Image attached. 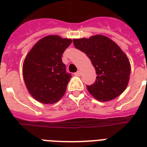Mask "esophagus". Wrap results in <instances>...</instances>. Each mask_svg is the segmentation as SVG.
Listing matches in <instances>:
<instances>
[{"instance_id": "1", "label": "esophagus", "mask_w": 147, "mask_h": 147, "mask_svg": "<svg viewBox=\"0 0 147 147\" xmlns=\"http://www.w3.org/2000/svg\"><path fill=\"white\" fill-rule=\"evenodd\" d=\"M75 75H76V76H80L81 75H82V73H81L80 71H76V73H75Z\"/></svg>"}]
</instances>
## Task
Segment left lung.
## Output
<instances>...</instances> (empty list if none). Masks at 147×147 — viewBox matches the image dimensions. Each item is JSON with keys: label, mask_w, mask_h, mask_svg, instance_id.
<instances>
[{"label": "left lung", "mask_w": 147, "mask_h": 147, "mask_svg": "<svg viewBox=\"0 0 147 147\" xmlns=\"http://www.w3.org/2000/svg\"><path fill=\"white\" fill-rule=\"evenodd\" d=\"M76 49L85 53L96 71L95 82L87 85L88 91L100 101H108L118 97L127 86L130 63L118 45L103 35L74 39Z\"/></svg>", "instance_id": "8db88e82"}]
</instances>
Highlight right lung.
<instances>
[{"mask_svg": "<svg viewBox=\"0 0 147 147\" xmlns=\"http://www.w3.org/2000/svg\"><path fill=\"white\" fill-rule=\"evenodd\" d=\"M72 40L57 35L40 40L26 55L23 76L31 96L42 104H54L65 93L71 74L65 71L62 55Z\"/></svg>", "mask_w": 147, "mask_h": 147, "instance_id": "add662e5", "label": "right lung"}]
</instances>
